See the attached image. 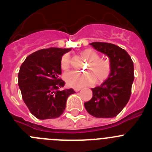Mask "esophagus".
I'll return each instance as SVG.
<instances>
[{
  "mask_svg": "<svg viewBox=\"0 0 152 152\" xmlns=\"http://www.w3.org/2000/svg\"><path fill=\"white\" fill-rule=\"evenodd\" d=\"M74 90H75V91L77 92V91H80V90H81V89H80V88H75V89H74Z\"/></svg>",
  "mask_w": 152,
  "mask_h": 152,
  "instance_id": "34e87169",
  "label": "esophagus"
}]
</instances>
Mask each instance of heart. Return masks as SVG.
Instances as JSON below:
<instances>
[{"mask_svg": "<svg viewBox=\"0 0 152 152\" xmlns=\"http://www.w3.org/2000/svg\"><path fill=\"white\" fill-rule=\"evenodd\" d=\"M82 56L89 61V65L88 66L89 72L80 73L72 71L67 72L64 78L70 87L75 88H83L92 84L96 78L97 81H103L108 77L111 71L110 61L100 59L97 52L91 49L83 51ZM61 67L63 70H67L70 67V56L68 54L63 56Z\"/></svg>", "mask_w": 152, "mask_h": 152, "instance_id": "obj_1", "label": "heart"}]
</instances>
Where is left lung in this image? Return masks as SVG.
<instances>
[{
  "instance_id": "1",
  "label": "left lung",
  "mask_w": 152,
  "mask_h": 152,
  "mask_svg": "<svg viewBox=\"0 0 152 152\" xmlns=\"http://www.w3.org/2000/svg\"><path fill=\"white\" fill-rule=\"evenodd\" d=\"M96 50L108 56L111 71L107 80L91 88V100L84 103L88 113L96 118L115 117L129 100L134 80V65L126 50L112 43L94 42Z\"/></svg>"
}]
</instances>
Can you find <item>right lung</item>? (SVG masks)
<instances>
[{"label": "right lung", "mask_w": 152, "mask_h": 152, "mask_svg": "<svg viewBox=\"0 0 152 152\" xmlns=\"http://www.w3.org/2000/svg\"><path fill=\"white\" fill-rule=\"evenodd\" d=\"M72 49L49 48L36 51L26 57L18 73V85L30 113L39 119L60 116L73 89L61 90L64 81L59 78L63 55Z\"/></svg>", "instance_id": "1"}]
</instances>
